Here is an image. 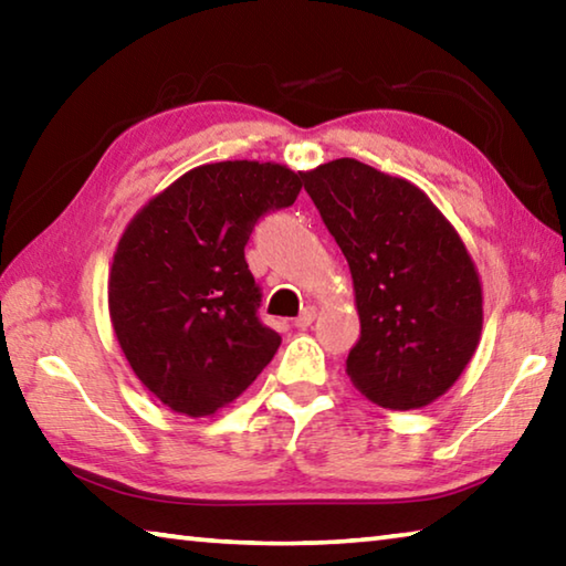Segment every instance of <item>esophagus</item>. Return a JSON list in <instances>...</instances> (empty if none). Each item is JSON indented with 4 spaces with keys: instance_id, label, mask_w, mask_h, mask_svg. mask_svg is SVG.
Instances as JSON below:
<instances>
[{
    "instance_id": "esophagus-1",
    "label": "esophagus",
    "mask_w": 566,
    "mask_h": 566,
    "mask_svg": "<svg viewBox=\"0 0 566 566\" xmlns=\"http://www.w3.org/2000/svg\"><path fill=\"white\" fill-rule=\"evenodd\" d=\"M314 317H317V310H314V306H306V310L300 314V317L294 319V327L296 329H306L314 322Z\"/></svg>"
}]
</instances>
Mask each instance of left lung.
<instances>
[{
    "label": "left lung",
    "instance_id": "1",
    "mask_svg": "<svg viewBox=\"0 0 566 566\" xmlns=\"http://www.w3.org/2000/svg\"><path fill=\"white\" fill-rule=\"evenodd\" d=\"M302 179L352 272V385L385 409L432 405L482 337V282L462 237L417 185L364 161L342 157Z\"/></svg>",
    "mask_w": 566,
    "mask_h": 566
}]
</instances>
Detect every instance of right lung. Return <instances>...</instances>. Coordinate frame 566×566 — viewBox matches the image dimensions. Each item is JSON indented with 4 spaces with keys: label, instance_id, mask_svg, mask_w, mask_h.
<instances>
[{
    "label": "right lung",
    "instance_id": "1",
    "mask_svg": "<svg viewBox=\"0 0 566 566\" xmlns=\"http://www.w3.org/2000/svg\"><path fill=\"white\" fill-rule=\"evenodd\" d=\"M302 171L276 161L189 169L129 219L109 270V319L137 379L177 415L209 417L272 361L244 244L256 219L294 205Z\"/></svg>",
    "mask_w": 566,
    "mask_h": 566
}]
</instances>
